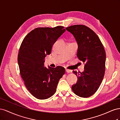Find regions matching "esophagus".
<instances>
[{
    "label": "esophagus",
    "mask_w": 120,
    "mask_h": 120,
    "mask_svg": "<svg viewBox=\"0 0 120 120\" xmlns=\"http://www.w3.org/2000/svg\"><path fill=\"white\" fill-rule=\"evenodd\" d=\"M66 71L67 73H70V72H71V71L70 70H68V69H66Z\"/></svg>",
    "instance_id": "obj_1"
}]
</instances>
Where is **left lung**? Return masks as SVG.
Listing matches in <instances>:
<instances>
[{"instance_id": "left-lung-1", "label": "left lung", "mask_w": 120, "mask_h": 120, "mask_svg": "<svg viewBox=\"0 0 120 120\" xmlns=\"http://www.w3.org/2000/svg\"><path fill=\"white\" fill-rule=\"evenodd\" d=\"M66 28L75 38L78 44L77 56L85 64L83 72L73 71L78 82L72 86V90L76 95L88 98L97 92L103 81L106 53L98 36L89 27L77 24Z\"/></svg>"}]
</instances>
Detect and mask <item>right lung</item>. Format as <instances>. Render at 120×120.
<instances>
[{
	"mask_svg": "<svg viewBox=\"0 0 120 120\" xmlns=\"http://www.w3.org/2000/svg\"><path fill=\"white\" fill-rule=\"evenodd\" d=\"M65 31L63 26L36 28L26 35L20 45L18 64L21 77L28 91L38 99L53 95L65 74L62 67H44L45 57L50 54L54 43Z\"/></svg>",
	"mask_w": 120,
	"mask_h": 120,
	"instance_id": "add662e5",
	"label": "right lung"
}]
</instances>
